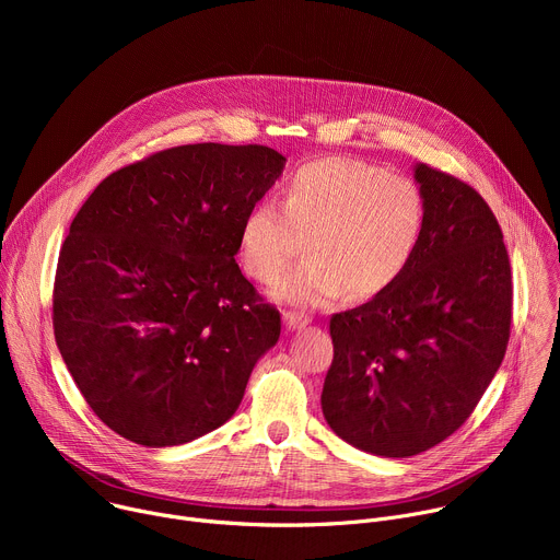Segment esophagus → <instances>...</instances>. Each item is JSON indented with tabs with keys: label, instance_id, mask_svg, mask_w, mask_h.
I'll return each instance as SVG.
<instances>
[{
	"label": "esophagus",
	"instance_id": "esophagus-1",
	"mask_svg": "<svg viewBox=\"0 0 560 560\" xmlns=\"http://www.w3.org/2000/svg\"><path fill=\"white\" fill-rule=\"evenodd\" d=\"M283 324L288 330H299V328H305L310 324V316L303 314V312H296V310H285L283 312Z\"/></svg>",
	"mask_w": 560,
	"mask_h": 560
}]
</instances>
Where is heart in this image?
<instances>
[{"label":"heart","instance_id":"heart-1","mask_svg":"<svg viewBox=\"0 0 560 560\" xmlns=\"http://www.w3.org/2000/svg\"><path fill=\"white\" fill-rule=\"evenodd\" d=\"M428 225V201L408 177L328 156L299 168L281 206H253L238 232L250 277L277 281L305 250L310 259L275 288L279 301L318 307L343 296L370 299L392 288L415 261Z\"/></svg>","mask_w":560,"mask_h":560}]
</instances>
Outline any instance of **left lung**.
<instances>
[{"instance_id":"obj_1","label":"left lung","mask_w":560,"mask_h":560,"mask_svg":"<svg viewBox=\"0 0 560 560\" xmlns=\"http://www.w3.org/2000/svg\"><path fill=\"white\" fill-rule=\"evenodd\" d=\"M428 225L410 268L368 303L332 314L322 408L350 445L406 458L454 434L508 350L512 270L501 225L469 184L415 166Z\"/></svg>"}]
</instances>
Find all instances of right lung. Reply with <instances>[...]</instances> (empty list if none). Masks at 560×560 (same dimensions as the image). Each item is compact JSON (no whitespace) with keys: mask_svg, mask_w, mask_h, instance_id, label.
<instances>
[{"mask_svg":"<svg viewBox=\"0 0 560 560\" xmlns=\"http://www.w3.org/2000/svg\"><path fill=\"white\" fill-rule=\"evenodd\" d=\"M283 166L257 143L175 145L108 175L79 208L57 261L55 341L119 436L182 445L242 404L281 314L234 255Z\"/></svg>","mask_w":560,"mask_h":560,"instance_id":"obj_1","label":"right lung"}]
</instances>
